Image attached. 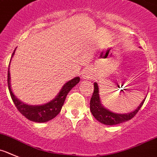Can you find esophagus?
Segmentation results:
<instances>
[{"label":"esophagus","instance_id":"1","mask_svg":"<svg viewBox=\"0 0 157 157\" xmlns=\"http://www.w3.org/2000/svg\"><path fill=\"white\" fill-rule=\"evenodd\" d=\"M91 73L88 68L84 69L83 71H82V77L84 79H90L91 78Z\"/></svg>","mask_w":157,"mask_h":157}]
</instances>
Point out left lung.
Returning a JSON list of instances; mask_svg holds the SVG:
<instances>
[{
  "label": "left lung",
  "instance_id": "8db88e82",
  "mask_svg": "<svg viewBox=\"0 0 157 157\" xmlns=\"http://www.w3.org/2000/svg\"><path fill=\"white\" fill-rule=\"evenodd\" d=\"M94 93H93L91 101H90V110L97 121H98L101 124H105V125H116V124L126 122V121L132 119L138 112V110L140 109L145 99H145L142 100L139 106L133 112L124 114L115 113H113L101 105L99 98L98 86L97 83H94Z\"/></svg>",
  "mask_w": 157,
  "mask_h": 157
}]
</instances>
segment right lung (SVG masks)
Segmentation results:
<instances>
[{
    "mask_svg": "<svg viewBox=\"0 0 157 157\" xmlns=\"http://www.w3.org/2000/svg\"><path fill=\"white\" fill-rule=\"evenodd\" d=\"M15 51H14L13 54H12V58L13 57L14 54H15ZM79 81H80V77H77L75 78L72 79L71 80L68 81L67 83H66L63 85V87H62L61 91H59L58 95L54 99L52 100L49 102L44 104V105H30L21 101L12 93L11 84H10L9 68H8V89H9V92L12 98V101H13L14 104L16 106L17 109L19 110L21 114H22L28 120L37 123L48 122V121L55 118L61 111V109L63 107V104H64L67 94L70 92V90L74 86L78 84Z\"/></svg>",
    "mask_w": 157,
    "mask_h": 157,
    "instance_id": "right-lung-1",
    "label": "right lung"
}]
</instances>
